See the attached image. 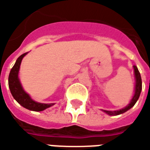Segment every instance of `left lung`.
Instances as JSON below:
<instances>
[{"label":"left lung","mask_w":150,"mask_h":150,"mask_svg":"<svg viewBox=\"0 0 150 150\" xmlns=\"http://www.w3.org/2000/svg\"><path fill=\"white\" fill-rule=\"evenodd\" d=\"M134 71H135V80H136V83H135V95L133 97V98L131 99V103L123 109L119 110V111H113V112L112 111H104L106 113H108V115H111V116H117V115H119V114L124 113L127 110L131 109V108L135 104V103L137 102V100L139 99L140 92H141V89H142V80H141L139 71H138V68H137L136 66H134Z\"/></svg>","instance_id":"left-lung-1"}]
</instances>
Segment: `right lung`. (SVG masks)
I'll return each mask as SVG.
<instances>
[{
    "label": "right lung",
    "instance_id": "right-lung-1",
    "mask_svg": "<svg viewBox=\"0 0 150 150\" xmlns=\"http://www.w3.org/2000/svg\"><path fill=\"white\" fill-rule=\"evenodd\" d=\"M28 52H25V53L22 54L20 57H19L18 59L16 60V62L14 65V67H12L11 72H10V75H9V80H8L9 81V88H10L12 96L14 97V98L21 106H23L24 108L28 110H31V111L41 112V111H43L46 108L52 106L53 103H50V104L39 103H37V102L32 100L30 98V97L28 96V94H27L24 91V89L20 84L19 78H18V73H19L20 63H21L23 57Z\"/></svg>",
    "mask_w": 150,
    "mask_h": 150
}]
</instances>
